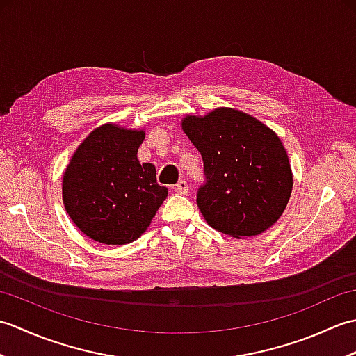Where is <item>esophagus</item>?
Returning a JSON list of instances; mask_svg holds the SVG:
<instances>
[{
	"instance_id": "esophagus-1",
	"label": "esophagus",
	"mask_w": 356,
	"mask_h": 356,
	"mask_svg": "<svg viewBox=\"0 0 356 356\" xmlns=\"http://www.w3.org/2000/svg\"><path fill=\"white\" fill-rule=\"evenodd\" d=\"M172 191L180 194V195H186L188 194V184L185 182V180H180L177 185L172 186Z\"/></svg>"
}]
</instances>
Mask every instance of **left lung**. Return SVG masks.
I'll return each mask as SVG.
<instances>
[{
	"label": "left lung",
	"mask_w": 356,
	"mask_h": 356,
	"mask_svg": "<svg viewBox=\"0 0 356 356\" xmlns=\"http://www.w3.org/2000/svg\"><path fill=\"white\" fill-rule=\"evenodd\" d=\"M180 125L205 165L197 207L211 228L236 238L270 228L293 186L289 157L275 131L229 107L188 115Z\"/></svg>",
	"instance_id": "left-lung-1"
}]
</instances>
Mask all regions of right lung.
Wrapping results in <instances>:
<instances>
[{
    "label": "right lung",
    "instance_id": "obj_1",
    "mask_svg": "<svg viewBox=\"0 0 356 356\" xmlns=\"http://www.w3.org/2000/svg\"><path fill=\"white\" fill-rule=\"evenodd\" d=\"M143 130L118 124L95 128L74 151L63 177L67 214L88 238L127 245L147 231L168 190L156 166L140 163Z\"/></svg>",
    "mask_w": 356,
    "mask_h": 356
}]
</instances>
